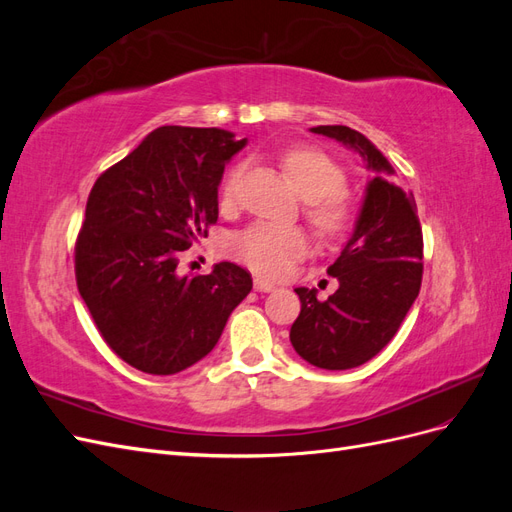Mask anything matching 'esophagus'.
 <instances>
[{"mask_svg": "<svg viewBox=\"0 0 512 512\" xmlns=\"http://www.w3.org/2000/svg\"><path fill=\"white\" fill-rule=\"evenodd\" d=\"M254 288H256L258 292H271V290H275V284H271L269 280H262V277H256V280H254Z\"/></svg>", "mask_w": 512, "mask_h": 512, "instance_id": "esophagus-1", "label": "esophagus"}]
</instances>
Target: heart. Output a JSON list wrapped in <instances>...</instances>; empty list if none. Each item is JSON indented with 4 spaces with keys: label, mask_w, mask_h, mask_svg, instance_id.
<instances>
[{
    "label": "heart",
    "mask_w": 512,
    "mask_h": 512,
    "mask_svg": "<svg viewBox=\"0 0 512 512\" xmlns=\"http://www.w3.org/2000/svg\"><path fill=\"white\" fill-rule=\"evenodd\" d=\"M280 164L294 190L305 200V218L320 237L335 239L352 226L354 207L342 194L346 170L327 153L314 147H292L282 153ZM243 168H232L224 179L220 205L230 207L237 198ZM237 260L265 277L284 275L294 260L307 254V237L301 228L256 222L237 232L230 241Z\"/></svg>",
    "instance_id": "1"
}]
</instances>
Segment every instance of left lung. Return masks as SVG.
Instances as JSON below:
<instances>
[{"label":"left lung","instance_id":"1","mask_svg":"<svg viewBox=\"0 0 512 512\" xmlns=\"http://www.w3.org/2000/svg\"><path fill=\"white\" fill-rule=\"evenodd\" d=\"M363 158L374 179L352 237L327 269L339 288L327 301L316 288H297L301 314L290 329L292 348L320 369H352L391 342L418 297L423 280V230L414 196L393 183L395 170L382 151L348 126H318Z\"/></svg>","mask_w":512,"mask_h":512}]
</instances>
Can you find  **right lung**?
<instances>
[{
	"label": "right lung",
	"instance_id": "right-lung-1",
	"mask_svg": "<svg viewBox=\"0 0 512 512\" xmlns=\"http://www.w3.org/2000/svg\"><path fill=\"white\" fill-rule=\"evenodd\" d=\"M245 143L220 128L162 126L91 188L76 286L104 342L145 374H177L207 356L252 290L235 262L177 271L181 252L218 222L224 166Z\"/></svg>",
	"mask_w": 512,
	"mask_h": 512
}]
</instances>
